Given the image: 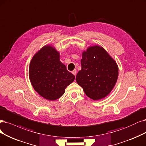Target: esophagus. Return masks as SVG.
Segmentation results:
<instances>
[{
    "label": "esophagus",
    "mask_w": 146,
    "mask_h": 146,
    "mask_svg": "<svg viewBox=\"0 0 146 146\" xmlns=\"http://www.w3.org/2000/svg\"><path fill=\"white\" fill-rule=\"evenodd\" d=\"M72 73L74 75V76H76V70H74L72 72Z\"/></svg>",
    "instance_id": "1"
}]
</instances>
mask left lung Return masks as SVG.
Returning <instances> with one entry per match:
<instances>
[{"mask_svg":"<svg viewBox=\"0 0 146 146\" xmlns=\"http://www.w3.org/2000/svg\"><path fill=\"white\" fill-rule=\"evenodd\" d=\"M81 70L76 80L85 94L94 100L105 98L117 82L118 67L105 48L96 45L82 52Z\"/></svg>","mask_w":146,"mask_h":146,"instance_id":"obj_1","label":"left lung"}]
</instances>
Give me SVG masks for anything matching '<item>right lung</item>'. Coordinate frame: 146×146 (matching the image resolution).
<instances>
[{
	"instance_id": "add662e5",
	"label": "right lung",
	"mask_w": 146,
	"mask_h": 146,
	"mask_svg": "<svg viewBox=\"0 0 146 146\" xmlns=\"http://www.w3.org/2000/svg\"><path fill=\"white\" fill-rule=\"evenodd\" d=\"M59 58L55 47L46 45L35 54L29 64L32 87L41 97L51 101L60 98L75 78Z\"/></svg>"
}]
</instances>
